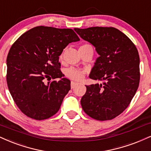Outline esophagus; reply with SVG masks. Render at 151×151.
I'll list each match as a JSON object with an SVG mask.
<instances>
[{"label":"esophagus","mask_w":151,"mask_h":151,"mask_svg":"<svg viewBox=\"0 0 151 151\" xmlns=\"http://www.w3.org/2000/svg\"><path fill=\"white\" fill-rule=\"evenodd\" d=\"M78 85L77 83H76V82L72 81L71 83H70V87H71V89L74 88V87H76V85Z\"/></svg>","instance_id":"1"}]
</instances>
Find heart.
<instances>
[{"mask_svg": "<svg viewBox=\"0 0 151 151\" xmlns=\"http://www.w3.org/2000/svg\"><path fill=\"white\" fill-rule=\"evenodd\" d=\"M86 45H84L83 46ZM65 73H66V77L68 78L73 80V81H80L84 78L85 71L83 70L76 69V68L71 67V68H68V69L66 70V72H65Z\"/></svg>", "mask_w": 151, "mask_h": 151, "instance_id": "obj_1", "label": "heart"}]
</instances>
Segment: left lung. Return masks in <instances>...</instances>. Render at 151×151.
<instances>
[{
	"mask_svg": "<svg viewBox=\"0 0 151 151\" xmlns=\"http://www.w3.org/2000/svg\"><path fill=\"white\" fill-rule=\"evenodd\" d=\"M81 38L95 47L97 57L89 76L95 81L86 85L81 99L85 113L97 120H112L127 109L138 89L139 56L131 40L113 27L74 29Z\"/></svg>",
	"mask_w": 151,
	"mask_h": 151,
	"instance_id": "8db88e82",
	"label": "left lung"
}]
</instances>
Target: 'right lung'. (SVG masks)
<instances>
[{"label": "right lung", "mask_w": 151, "mask_h": 151, "mask_svg": "<svg viewBox=\"0 0 151 151\" xmlns=\"http://www.w3.org/2000/svg\"><path fill=\"white\" fill-rule=\"evenodd\" d=\"M79 40L70 29L40 26L14 42L7 57V83L24 114L41 120L57 113L70 90V81L59 70V57L68 44Z\"/></svg>", "instance_id": "obj_1"}]
</instances>
